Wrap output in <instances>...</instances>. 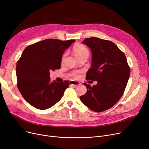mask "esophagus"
Returning <instances> with one entry per match:
<instances>
[{
	"mask_svg": "<svg viewBox=\"0 0 149 149\" xmlns=\"http://www.w3.org/2000/svg\"><path fill=\"white\" fill-rule=\"evenodd\" d=\"M69 85L70 86H77V85H80V83L78 82V81H74V80H71L69 81Z\"/></svg>",
	"mask_w": 149,
	"mask_h": 149,
	"instance_id": "esophagus-1",
	"label": "esophagus"
}]
</instances>
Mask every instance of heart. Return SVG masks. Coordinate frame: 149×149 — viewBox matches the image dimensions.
I'll return each instance as SVG.
<instances>
[{
    "mask_svg": "<svg viewBox=\"0 0 149 149\" xmlns=\"http://www.w3.org/2000/svg\"><path fill=\"white\" fill-rule=\"evenodd\" d=\"M73 52L78 59L82 57H88L89 55L88 49L80 44H76L73 47ZM74 76L75 77H79L80 76V72H75Z\"/></svg>",
    "mask_w": 149,
    "mask_h": 149,
    "instance_id": "obj_1",
    "label": "heart"
}]
</instances>
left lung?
Instances as JSON below:
<instances>
[{
  "label": "left lung",
  "mask_w": 149,
  "mask_h": 149,
  "mask_svg": "<svg viewBox=\"0 0 149 149\" xmlns=\"http://www.w3.org/2000/svg\"><path fill=\"white\" fill-rule=\"evenodd\" d=\"M82 43L90 48L92 54L91 68L88 70L86 79L97 83L91 86L83 83L87 92L80 96V100L94 111H105L113 107L124 94L130 68L124 53L114 42L89 38Z\"/></svg>",
  "instance_id": "8db88e82"
}]
</instances>
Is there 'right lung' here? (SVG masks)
<instances>
[{
    "label": "right lung",
    "mask_w": 149,
    "mask_h": 149,
    "mask_svg": "<svg viewBox=\"0 0 149 149\" xmlns=\"http://www.w3.org/2000/svg\"><path fill=\"white\" fill-rule=\"evenodd\" d=\"M74 41L47 39L24 49L16 72L18 89L30 105L46 109L60 100L69 83L51 81L50 71L60 69L64 52Z\"/></svg>",
    "instance_id": "right-lung-1"
}]
</instances>
